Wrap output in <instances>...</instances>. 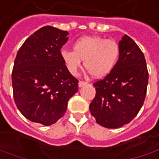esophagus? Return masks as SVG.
Listing matches in <instances>:
<instances>
[{
	"label": "esophagus",
	"instance_id": "34e87169",
	"mask_svg": "<svg viewBox=\"0 0 159 159\" xmlns=\"http://www.w3.org/2000/svg\"><path fill=\"white\" fill-rule=\"evenodd\" d=\"M86 84H87L86 82H84V81H80L79 83H78V85H79V87L84 86V85H86Z\"/></svg>",
	"mask_w": 159,
	"mask_h": 159
}]
</instances>
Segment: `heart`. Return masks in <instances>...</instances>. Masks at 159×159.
I'll list each match as a JSON object with an SVG mask.
<instances>
[{"instance_id": "1", "label": "heart", "mask_w": 159, "mask_h": 159, "mask_svg": "<svg viewBox=\"0 0 159 159\" xmlns=\"http://www.w3.org/2000/svg\"><path fill=\"white\" fill-rule=\"evenodd\" d=\"M74 51L63 49L60 55L66 69L76 75L82 60L93 78H102L111 72L120 55V46L113 39L100 36H83L73 45Z\"/></svg>"}]
</instances>
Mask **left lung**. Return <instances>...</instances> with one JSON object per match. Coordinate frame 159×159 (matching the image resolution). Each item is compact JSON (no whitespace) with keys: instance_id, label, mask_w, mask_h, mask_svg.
<instances>
[{"instance_id":"left-lung-1","label":"left lung","mask_w":159,"mask_h":159,"mask_svg":"<svg viewBox=\"0 0 159 159\" xmlns=\"http://www.w3.org/2000/svg\"><path fill=\"white\" fill-rule=\"evenodd\" d=\"M120 55L114 69L93 84L96 95L90 111L107 128H119L139 113L146 97L148 73L144 55L134 41L125 34L119 42Z\"/></svg>"}]
</instances>
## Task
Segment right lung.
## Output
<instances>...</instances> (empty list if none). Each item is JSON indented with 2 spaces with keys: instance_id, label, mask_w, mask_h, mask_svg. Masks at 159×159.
I'll use <instances>...</instances> for the list:
<instances>
[{
  "instance_id": "obj_1",
  "label": "right lung",
  "mask_w": 159,
  "mask_h": 159,
  "mask_svg": "<svg viewBox=\"0 0 159 159\" xmlns=\"http://www.w3.org/2000/svg\"><path fill=\"white\" fill-rule=\"evenodd\" d=\"M67 34L46 25L30 35L17 52L11 75L13 96L18 110L32 122L55 124L78 91V80L66 69L60 55Z\"/></svg>"
}]
</instances>
